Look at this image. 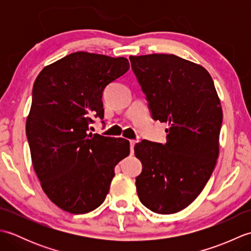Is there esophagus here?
<instances>
[{"instance_id":"esophagus-1","label":"esophagus","mask_w":251,"mask_h":251,"mask_svg":"<svg viewBox=\"0 0 251 251\" xmlns=\"http://www.w3.org/2000/svg\"><path fill=\"white\" fill-rule=\"evenodd\" d=\"M136 143H137L136 140H130V141H129V145H130V153H134V147H135Z\"/></svg>"}]
</instances>
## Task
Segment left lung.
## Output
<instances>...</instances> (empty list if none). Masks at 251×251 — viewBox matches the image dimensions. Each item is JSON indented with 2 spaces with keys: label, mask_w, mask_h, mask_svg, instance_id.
I'll return each mask as SVG.
<instances>
[{
  "label": "left lung",
  "mask_w": 251,
  "mask_h": 251,
  "mask_svg": "<svg viewBox=\"0 0 251 251\" xmlns=\"http://www.w3.org/2000/svg\"><path fill=\"white\" fill-rule=\"evenodd\" d=\"M152 119L168 123L166 143L135 146L142 172L136 178L139 200L156 214L188 207L209 180L219 155L222 109L210 74L176 55L130 56Z\"/></svg>",
  "instance_id": "left-lung-1"
}]
</instances>
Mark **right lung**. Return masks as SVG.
Returning a JSON list of instances; mask_svg holds the SVG:
<instances>
[{
	"label": "right lung",
	"instance_id": "1",
	"mask_svg": "<svg viewBox=\"0 0 251 251\" xmlns=\"http://www.w3.org/2000/svg\"><path fill=\"white\" fill-rule=\"evenodd\" d=\"M129 70L124 57L76 51L45 67L26 119L32 164L42 189L62 210L87 214L105 200L129 142L89 131L103 119L104 88Z\"/></svg>",
	"mask_w": 251,
	"mask_h": 251
}]
</instances>
